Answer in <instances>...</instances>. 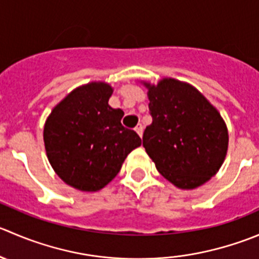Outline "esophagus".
Instances as JSON below:
<instances>
[{
	"label": "esophagus",
	"mask_w": 259,
	"mask_h": 259,
	"mask_svg": "<svg viewBox=\"0 0 259 259\" xmlns=\"http://www.w3.org/2000/svg\"><path fill=\"white\" fill-rule=\"evenodd\" d=\"M143 130H144V129H143V125L142 124H138L137 126H135V132L138 133V135H139L140 138L143 137Z\"/></svg>",
	"instance_id": "obj_1"
}]
</instances>
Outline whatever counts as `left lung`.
Masks as SVG:
<instances>
[{"instance_id": "1", "label": "left lung", "mask_w": 259, "mask_h": 259, "mask_svg": "<svg viewBox=\"0 0 259 259\" xmlns=\"http://www.w3.org/2000/svg\"><path fill=\"white\" fill-rule=\"evenodd\" d=\"M148 89L152 124L143 147L158 172L182 190L204 185L222 167L228 150L227 125L219 111L191 84L163 78Z\"/></svg>"}]
</instances>
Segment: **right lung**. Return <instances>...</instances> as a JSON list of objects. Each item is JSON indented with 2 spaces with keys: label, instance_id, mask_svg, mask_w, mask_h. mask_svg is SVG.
I'll use <instances>...</instances> for the list:
<instances>
[{
  "label": "right lung",
  "instance_id": "obj_1",
  "mask_svg": "<svg viewBox=\"0 0 259 259\" xmlns=\"http://www.w3.org/2000/svg\"><path fill=\"white\" fill-rule=\"evenodd\" d=\"M112 87L91 82L73 90L53 109L44 125V144L53 169L81 191L101 190L120 172L142 139L121 125L124 111L112 109Z\"/></svg>",
  "mask_w": 259,
  "mask_h": 259
}]
</instances>
